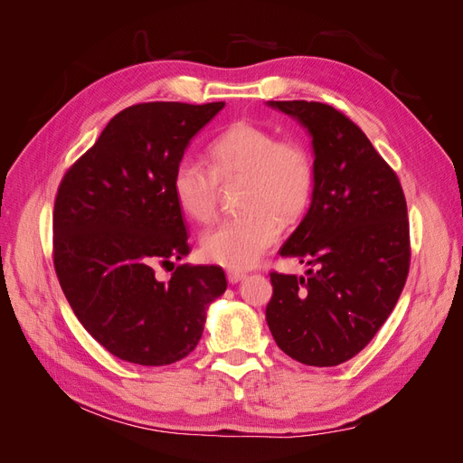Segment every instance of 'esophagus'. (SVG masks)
Here are the masks:
<instances>
[{
  "label": "esophagus",
  "mask_w": 463,
  "mask_h": 463,
  "mask_svg": "<svg viewBox=\"0 0 463 463\" xmlns=\"http://www.w3.org/2000/svg\"><path fill=\"white\" fill-rule=\"evenodd\" d=\"M245 272H241V270H228V282L230 284H237V282H241V279H245Z\"/></svg>",
  "instance_id": "1"
}]
</instances>
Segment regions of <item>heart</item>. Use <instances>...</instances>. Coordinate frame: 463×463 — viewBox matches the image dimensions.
Wrapping results in <instances>:
<instances>
[{
    "instance_id": "obj_1",
    "label": "heart",
    "mask_w": 463,
    "mask_h": 463,
    "mask_svg": "<svg viewBox=\"0 0 463 463\" xmlns=\"http://www.w3.org/2000/svg\"><path fill=\"white\" fill-rule=\"evenodd\" d=\"M208 165L179 160L172 193L181 213L208 222L216 213L220 181L240 179L241 213L214 223L201 235L206 260L228 269H249L278 240L279 223L301 218L311 203L315 172L307 148L250 121H235L208 146Z\"/></svg>"
}]
</instances>
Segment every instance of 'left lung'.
Segmentation results:
<instances>
[{"label":"left lung","mask_w":463,"mask_h":463,"mask_svg":"<svg viewBox=\"0 0 463 463\" xmlns=\"http://www.w3.org/2000/svg\"><path fill=\"white\" fill-rule=\"evenodd\" d=\"M269 106L311 135L315 184L309 210L279 249L309 270L270 274L266 322L291 359L334 367L394 311L410 272L408 206L394 170L342 111L305 100Z\"/></svg>","instance_id":"obj_1"}]
</instances>
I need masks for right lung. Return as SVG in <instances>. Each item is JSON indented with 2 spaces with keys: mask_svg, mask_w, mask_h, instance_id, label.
<instances>
[{
  "mask_svg": "<svg viewBox=\"0 0 463 463\" xmlns=\"http://www.w3.org/2000/svg\"><path fill=\"white\" fill-rule=\"evenodd\" d=\"M226 106L125 108L69 167L53 206V266L80 325L111 355L146 367L187 357L206 309L228 288L220 266H158L189 255L172 174L191 138ZM174 264V262H172Z\"/></svg>",
  "mask_w": 463,
  "mask_h": 463,
  "instance_id": "1",
  "label": "right lung"
}]
</instances>
